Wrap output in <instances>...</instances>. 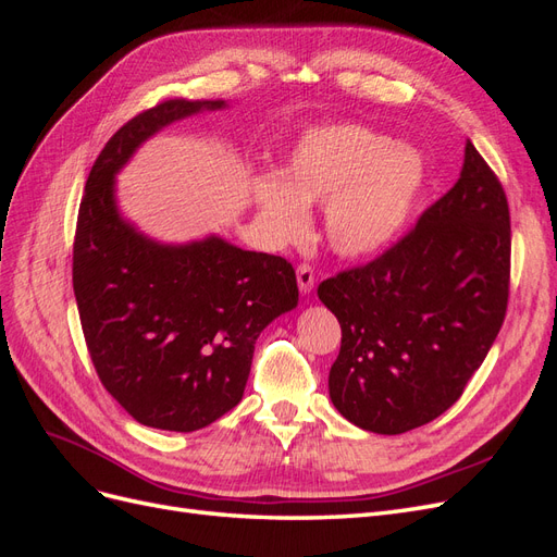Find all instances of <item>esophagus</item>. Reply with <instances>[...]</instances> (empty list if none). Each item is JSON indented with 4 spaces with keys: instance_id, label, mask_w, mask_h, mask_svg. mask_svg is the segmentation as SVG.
I'll return each mask as SVG.
<instances>
[{
    "instance_id": "esophagus-1",
    "label": "esophagus",
    "mask_w": 557,
    "mask_h": 557,
    "mask_svg": "<svg viewBox=\"0 0 557 557\" xmlns=\"http://www.w3.org/2000/svg\"><path fill=\"white\" fill-rule=\"evenodd\" d=\"M297 285L301 295H309L315 285V274L309 264H299L297 267Z\"/></svg>"
}]
</instances>
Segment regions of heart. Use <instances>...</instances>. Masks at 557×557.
I'll return each mask as SVG.
<instances>
[{"mask_svg": "<svg viewBox=\"0 0 557 557\" xmlns=\"http://www.w3.org/2000/svg\"><path fill=\"white\" fill-rule=\"evenodd\" d=\"M428 162L407 141L360 123L301 132L281 172L250 181V197L281 244L311 230V207L325 205V234L336 256L360 260L397 242L425 188Z\"/></svg>", "mask_w": 557, "mask_h": 557, "instance_id": "heart-1", "label": "heart"}]
</instances>
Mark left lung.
<instances>
[{
	"label": "left lung",
	"mask_w": 557,
	"mask_h": 557,
	"mask_svg": "<svg viewBox=\"0 0 557 557\" xmlns=\"http://www.w3.org/2000/svg\"><path fill=\"white\" fill-rule=\"evenodd\" d=\"M509 260L507 195L467 139L460 178L407 237L318 285L342 325L336 411L367 432L401 434L450 409L504 323Z\"/></svg>",
	"instance_id": "8db88e82"
}]
</instances>
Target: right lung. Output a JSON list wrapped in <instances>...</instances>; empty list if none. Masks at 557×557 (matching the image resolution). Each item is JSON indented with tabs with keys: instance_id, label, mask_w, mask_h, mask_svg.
<instances>
[{
	"instance_id": "right-lung-1",
	"label": "right lung",
	"mask_w": 557,
	"mask_h": 557,
	"mask_svg": "<svg viewBox=\"0 0 557 557\" xmlns=\"http://www.w3.org/2000/svg\"><path fill=\"white\" fill-rule=\"evenodd\" d=\"M225 99L166 102L117 129L86 181L74 295L99 381L141 425L195 432L237 407L260 332L297 307L290 262L209 234L148 237L121 213L115 176L160 129Z\"/></svg>"
}]
</instances>
